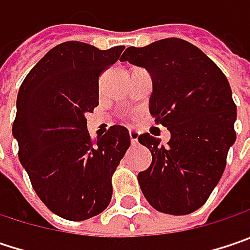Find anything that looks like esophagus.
Instances as JSON below:
<instances>
[{
	"instance_id": "34e87169",
	"label": "esophagus",
	"mask_w": 250,
	"mask_h": 250,
	"mask_svg": "<svg viewBox=\"0 0 250 250\" xmlns=\"http://www.w3.org/2000/svg\"><path fill=\"white\" fill-rule=\"evenodd\" d=\"M129 138H131V142H132V145H135L136 142H138V132L136 131H129Z\"/></svg>"
}]
</instances>
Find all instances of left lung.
Instances as JSON below:
<instances>
[{"label": "left lung", "instance_id": "left-lung-1", "mask_svg": "<svg viewBox=\"0 0 250 250\" xmlns=\"http://www.w3.org/2000/svg\"><path fill=\"white\" fill-rule=\"evenodd\" d=\"M121 61L151 74L149 112L170 132L168 145L149 134L138 136L152 153L151 167L138 173L142 193L159 212H195L218 185L236 139L229 82L198 46L179 38L129 46Z\"/></svg>", "mask_w": 250, "mask_h": 250}]
</instances>
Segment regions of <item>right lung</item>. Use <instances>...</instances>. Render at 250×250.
<instances>
[{
	"instance_id": "add662e5",
	"label": "right lung",
	"mask_w": 250,
	"mask_h": 250,
	"mask_svg": "<svg viewBox=\"0 0 250 250\" xmlns=\"http://www.w3.org/2000/svg\"><path fill=\"white\" fill-rule=\"evenodd\" d=\"M124 48L62 42L38 61L18 91L12 135L20 162L40 199L63 219H89L111 202L112 173L131 145L129 132L114 125L92 141L86 114L99 104V75Z\"/></svg>"
}]
</instances>
